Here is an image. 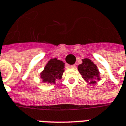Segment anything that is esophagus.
Wrapping results in <instances>:
<instances>
[{
  "instance_id": "34e87169",
  "label": "esophagus",
  "mask_w": 126,
  "mask_h": 126,
  "mask_svg": "<svg viewBox=\"0 0 126 126\" xmlns=\"http://www.w3.org/2000/svg\"><path fill=\"white\" fill-rule=\"evenodd\" d=\"M69 67L70 68H75L76 65H69Z\"/></svg>"
}]
</instances>
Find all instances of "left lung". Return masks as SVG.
Segmentation results:
<instances>
[{
    "label": "left lung",
    "instance_id": "left-lung-1",
    "mask_svg": "<svg viewBox=\"0 0 126 126\" xmlns=\"http://www.w3.org/2000/svg\"><path fill=\"white\" fill-rule=\"evenodd\" d=\"M82 63L78 65V69L84 81L89 84H93L100 80V71L96 65L88 58L82 59Z\"/></svg>",
    "mask_w": 126,
    "mask_h": 126
}]
</instances>
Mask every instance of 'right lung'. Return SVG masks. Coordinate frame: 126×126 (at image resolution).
<instances>
[{
	"label": "right lung",
	"instance_id": "1",
	"mask_svg": "<svg viewBox=\"0 0 126 126\" xmlns=\"http://www.w3.org/2000/svg\"><path fill=\"white\" fill-rule=\"evenodd\" d=\"M65 63L63 61L53 58L48 61L44 69L40 73V78L42 82L48 84H55L57 80H61L65 71Z\"/></svg>",
	"mask_w": 126,
	"mask_h": 126
}]
</instances>
